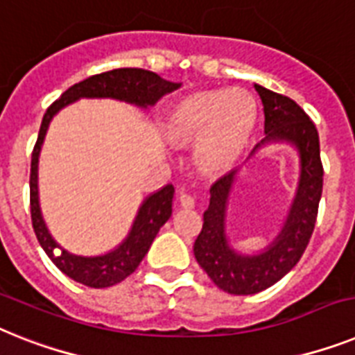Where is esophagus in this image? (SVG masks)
<instances>
[{
  "label": "esophagus",
  "mask_w": 355,
  "mask_h": 355,
  "mask_svg": "<svg viewBox=\"0 0 355 355\" xmlns=\"http://www.w3.org/2000/svg\"><path fill=\"white\" fill-rule=\"evenodd\" d=\"M180 205L187 210L194 209V198H192L190 194H187L184 190H181V192H180Z\"/></svg>",
  "instance_id": "1"
}]
</instances>
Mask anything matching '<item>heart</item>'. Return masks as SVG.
<instances>
[{"label":"heart","mask_w":355,"mask_h":355,"mask_svg":"<svg viewBox=\"0 0 355 355\" xmlns=\"http://www.w3.org/2000/svg\"><path fill=\"white\" fill-rule=\"evenodd\" d=\"M256 123V103L243 90H214L190 96L168 119L174 143H198V163L223 172L236 163Z\"/></svg>","instance_id":"heart-1"}]
</instances>
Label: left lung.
Segmentation results:
<instances>
[{
	"label": "left lung",
	"mask_w": 355,
	"mask_h": 355,
	"mask_svg": "<svg viewBox=\"0 0 355 355\" xmlns=\"http://www.w3.org/2000/svg\"><path fill=\"white\" fill-rule=\"evenodd\" d=\"M263 103L268 141H288L300 150L301 175L297 194L279 236L261 254L245 256L230 248L225 234V212L236 171L210 187V205L203 214V228L194 243V256L218 288L234 295L257 294L286 276L309 247L323 194V163L318 128L294 99L254 85ZM252 152V154H254Z\"/></svg>",
	"instance_id": "8db88e82"
}]
</instances>
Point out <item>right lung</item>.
<instances>
[{"label": "right lung", "mask_w": 355, "mask_h": 355, "mask_svg": "<svg viewBox=\"0 0 355 355\" xmlns=\"http://www.w3.org/2000/svg\"><path fill=\"white\" fill-rule=\"evenodd\" d=\"M175 89H180V83L165 81L150 70L114 69L90 76L83 81L72 85L69 90L61 94L60 99H55L54 103L46 108L43 121H41L40 134H37V141L32 150L31 218L41 248L46 252V256L51 257L52 263L70 279L90 286V288H107V286L118 285L125 277L130 276L143 261V257L146 256L159 228L172 216L174 187L166 184L143 201L139 212L134 219L130 234L116 250L96 257L74 256L67 250L60 252L58 250L60 245L52 239L45 227V221L41 218L40 199H37V159H40V150L43 139H45L49 123L54 118V114L60 112L61 108L72 101H78L79 98H114L146 108L156 103L161 96Z\"/></svg>", "instance_id": "obj_1"}]
</instances>
